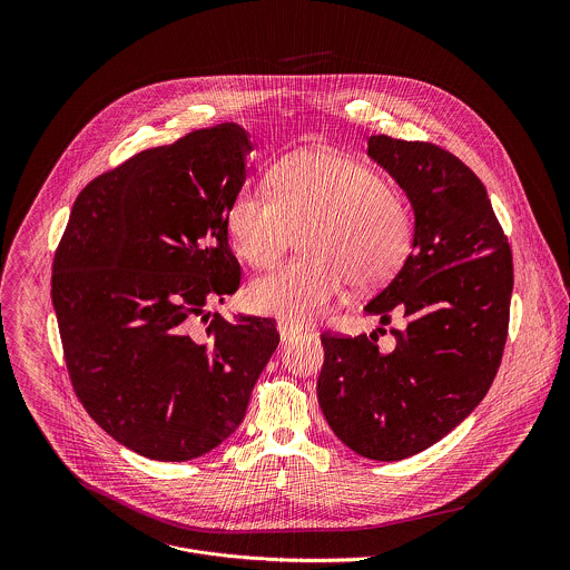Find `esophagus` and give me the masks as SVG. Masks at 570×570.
Here are the masks:
<instances>
[{
    "instance_id": "esophagus-1",
    "label": "esophagus",
    "mask_w": 570,
    "mask_h": 570,
    "mask_svg": "<svg viewBox=\"0 0 570 570\" xmlns=\"http://www.w3.org/2000/svg\"><path fill=\"white\" fill-rule=\"evenodd\" d=\"M278 333H281V340L285 342V340H292V337H296L303 328L298 325H294V323H287V321H278Z\"/></svg>"
}]
</instances>
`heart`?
I'll return each mask as SVG.
<instances>
[{"instance_id":"heart-1","label":"heart","mask_w":570,"mask_h":570,"mask_svg":"<svg viewBox=\"0 0 570 570\" xmlns=\"http://www.w3.org/2000/svg\"><path fill=\"white\" fill-rule=\"evenodd\" d=\"M267 188H245L228 206L226 224L237 254L256 269L274 267L303 230L307 256L249 287L256 312L307 323L328 312L346 283L368 292L386 285L414 242L407 199L368 164L325 149L281 156Z\"/></svg>"}]
</instances>
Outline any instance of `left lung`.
Listing matches in <instances>:
<instances>
[{
	"mask_svg": "<svg viewBox=\"0 0 570 570\" xmlns=\"http://www.w3.org/2000/svg\"><path fill=\"white\" fill-rule=\"evenodd\" d=\"M368 156L406 190L414 242L397 276L364 307L395 346L325 331L318 404L360 456L402 461L434 445L483 402L498 373L513 258L476 173L439 145L368 138ZM382 333V326L377 328Z\"/></svg>",
	"mask_w": 570,
	"mask_h": 570,
	"instance_id": "left-lung-1",
	"label": "left lung"
}]
</instances>
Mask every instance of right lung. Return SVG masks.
<instances>
[{"label":"right lung","mask_w":570,"mask_h":570,"mask_svg":"<svg viewBox=\"0 0 570 570\" xmlns=\"http://www.w3.org/2000/svg\"><path fill=\"white\" fill-rule=\"evenodd\" d=\"M249 151L226 122L136 154L82 188L55 252L75 393L107 434L154 461L226 441L281 342L272 318L206 314L242 283L226 215Z\"/></svg>","instance_id":"right-lung-1"}]
</instances>
